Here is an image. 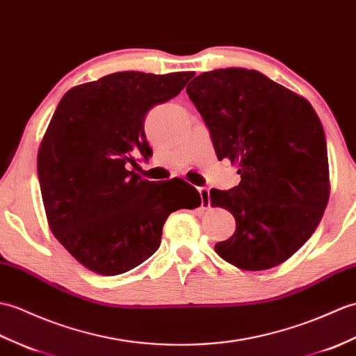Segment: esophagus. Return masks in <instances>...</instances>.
Here are the masks:
<instances>
[{"label": "esophagus", "mask_w": 356, "mask_h": 356, "mask_svg": "<svg viewBox=\"0 0 356 356\" xmlns=\"http://www.w3.org/2000/svg\"><path fill=\"white\" fill-rule=\"evenodd\" d=\"M198 194H200L202 198V208L203 209H208L209 204H211V195H209V188H198Z\"/></svg>", "instance_id": "obj_1"}]
</instances>
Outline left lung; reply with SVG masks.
<instances>
[{
	"instance_id": "left-lung-1",
	"label": "left lung",
	"mask_w": 356,
	"mask_h": 356,
	"mask_svg": "<svg viewBox=\"0 0 356 356\" xmlns=\"http://www.w3.org/2000/svg\"><path fill=\"white\" fill-rule=\"evenodd\" d=\"M186 94L209 129L217 158L238 165L239 185L211 189L235 234L216 244L232 266L259 271L285 262L308 241L329 200L323 126L308 100L245 68L203 72Z\"/></svg>"
}]
</instances>
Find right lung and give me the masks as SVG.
<instances>
[{
  "label": "right lung",
  "mask_w": 356,
  "mask_h": 356,
  "mask_svg": "<svg viewBox=\"0 0 356 356\" xmlns=\"http://www.w3.org/2000/svg\"><path fill=\"white\" fill-rule=\"evenodd\" d=\"M195 72L122 71L74 86L42 138L38 176L49 229L81 266L103 276L138 267L159 249L171 212L202 198L184 179H140L152 156L147 112L175 98Z\"/></svg>",
  "instance_id": "1"
}]
</instances>
